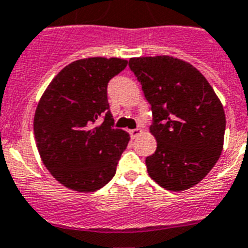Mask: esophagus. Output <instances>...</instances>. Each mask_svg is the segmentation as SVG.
<instances>
[{
  "label": "esophagus",
  "instance_id": "esophagus-1",
  "mask_svg": "<svg viewBox=\"0 0 248 248\" xmlns=\"http://www.w3.org/2000/svg\"><path fill=\"white\" fill-rule=\"evenodd\" d=\"M129 134H130V137H132L133 139L137 138L139 134H142V129H132V130H129Z\"/></svg>",
  "mask_w": 248,
  "mask_h": 248
}]
</instances>
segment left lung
<instances>
[{
  "label": "left lung",
  "mask_w": 248,
  "mask_h": 248,
  "mask_svg": "<svg viewBox=\"0 0 248 248\" xmlns=\"http://www.w3.org/2000/svg\"><path fill=\"white\" fill-rule=\"evenodd\" d=\"M151 105L149 128L156 152L146 158L148 175L166 190L183 191L200 183L223 149L226 114L198 69L169 55L129 59Z\"/></svg>",
  "instance_id": "obj_1"
}]
</instances>
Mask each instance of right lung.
I'll return each mask as SVG.
<instances>
[{
  "mask_svg": "<svg viewBox=\"0 0 248 248\" xmlns=\"http://www.w3.org/2000/svg\"><path fill=\"white\" fill-rule=\"evenodd\" d=\"M126 64L125 59L101 57L76 61L55 76L39 101L34 116L39 155L68 189L96 191L115 175L130 138L112 128L108 83Z\"/></svg>",
  "mask_w": 248,
  "mask_h": 248,
  "instance_id": "obj_1",
  "label": "right lung"
}]
</instances>
